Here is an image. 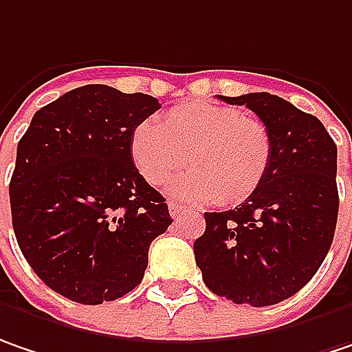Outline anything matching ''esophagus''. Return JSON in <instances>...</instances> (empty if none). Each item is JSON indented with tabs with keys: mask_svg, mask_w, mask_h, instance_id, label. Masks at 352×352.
I'll return each mask as SVG.
<instances>
[{
	"mask_svg": "<svg viewBox=\"0 0 352 352\" xmlns=\"http://www.w3.org/2000/svg\"><path fill=\"white\" fill-rule=\"evenodd\" d=\"M167 207H169V213H171V217L173 219H179L183 213H185V209H183L179 203H173V201H169V205H167Z\"/></svg>",
	"mask_w": 352,
	"mask_h": 352,
	"instance_id": "esophagus-1",
	"label": "esophagus"
}]
</instances>
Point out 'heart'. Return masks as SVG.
Instances as JSON below:
<instances>
[{
    "instance_id": "1",
    "label": "heart",
    "mask_w": 352,
    "mask_h": 352,
    "mask_svg": "<svg viewBox=\"0 0 352 352\" xmlns=\"http://www.w3.org/2000/svg\"><path fill=\"white\" fill-rule=\"evenodd\" d=\"M131 159L141 177L159 187L191 167L169 193L187 203L239 205L253 197L273 165L269 127L231 105L185 101L163 121H141L131 133Z\"/></svg>"
}]
</instances>
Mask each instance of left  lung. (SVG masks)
<instances>
[{"instance_id": "obj_1", "label": "left lung", "mask_w": 352, "mask_h": 352, "mask_svg": "<svg viewBox=\"0 0 352 352\" xmlns=\"http://www.w3.org/2000/svg\"><path fill=\"white\" fill-rule=\"evenodd\" d=\"M269 127L273 165L253 197L231 211L205 213L193 243L205 285L237 305L269 307L293 297L319 271L339 215L337 145L315 115L283 97H223Z\"/></svg>"}]
</instances>
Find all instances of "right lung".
Returning <instances> with one entry per match:
<instances>
[{
    "label": "right lung",
    "instance_id": "obj_1",
    "mask_svg": "<svg viewBox=\"0 0 352 352\" xmlns=\"http://www.w3.org/2000/svg\"><path fill=\"white\" fill-rule=\"evenodd\" d=\"M159 107L151 95L83 85L41 107L19 139L11 223L25 261L55 293L101 305L143 279L149 245L173 219L129 145Z\"/></svg>",
    "mask_w": 352,
    "mask_h": 352
}]
</instances>
